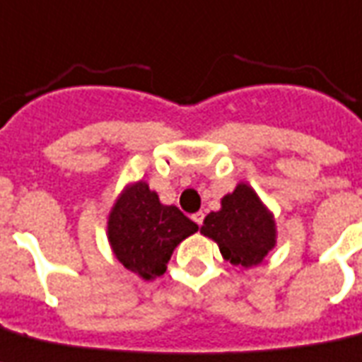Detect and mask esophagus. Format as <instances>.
Returning <instances> with one entry per match:
<instances>
[{"instance_id":"obj_1","label":"esophagus","mask_w":362,"mask_h":362,"mask_svg":"<svg viewBox=\"0 0 362 362\" xmlns=\"http://www.w3.org/2000/svg\"><path fill=\"white\" fill-rule=\"evenodd\" d=\"M204 218H205V215L202 213V211H198V213H194V215H192V221H194L198 226H202V224H204Z\"/></svg>"}]
</instances>
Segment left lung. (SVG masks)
I'll return each mask as SVG.
<instances>
[{"instance_id": "1", "label": "left lung", "mask_w": 362, "mask_h": 362, "mask_svg": "<svg viewBox=\"0 0 362 362\" xmlns=\"http://www.w3.org/2000/svg\"><path fill=\"white\" fill-rule=\"evenodd\" d=\"M202 233L218 243L222 256L233 265H258L274 247L273 216L248 185H239L222 198V209L205 216Z\"/></svg>"}]
</instances>
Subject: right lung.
Segmentation results:
<instances>
[{
	"instance_id": "obj_1",
	"label": "right lung",
	"mask_w": 362,
	"mask_h": 362,
	"mask_svg": "<svg viewBox=\"0 0 362 362\" xmlns=\"http://www.w3.org/2000/svg\"><path fill=\"white\" fill-rule=\"evenodd\" d=\"M198 230L175 205H163L144 181L132 185L110 213V245L127 269L141 279L166 271L173 248Z\"/></svg>"
}]
</instances>
